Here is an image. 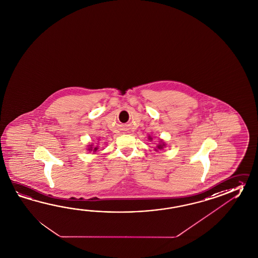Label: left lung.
Wrapping results in <instances>:
<instances>
[{
    "mask_svg": "<svg viewBox=\"0 0 258 258\" xmlns=\"http://www.w3.org/2000/svg\"><path fill=\"white\" fill-rule=\"evenodd\" d=\"M149 139L151 140V141H152V137H149ZM159 143H158V144H157V146H156V149H155V151H157V150L163 149V148H164V146L166 145L163 141H160Z\"/></svg>",
    "mask_w": 258,
    "mask_h": 258,
    "instance_id": "left-lung-1",
    "label": "left lung"
}]
</instances>
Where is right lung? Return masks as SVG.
<instances>
[{
  "label": "right lung",
  "mask_w": 258,
  "mask_h": 258,
  "mask_svg": "<svg viewBox=\"0 0 258 258\" xmlns=\"http://www.w3.org/2000/svg\"><path fill=\"white\" fill-rule=\"evenodd\" d=\"M90 146H91V147H89V148H88V151H93V152H96V151L99 149V148H98V146L94 147V148L92 147V145H90Z\"/></svg>",
  "instance_id": "right-lung-1"
}]
</instances>
